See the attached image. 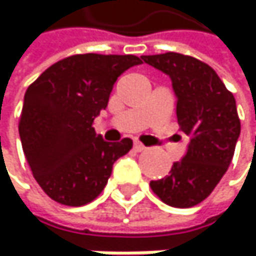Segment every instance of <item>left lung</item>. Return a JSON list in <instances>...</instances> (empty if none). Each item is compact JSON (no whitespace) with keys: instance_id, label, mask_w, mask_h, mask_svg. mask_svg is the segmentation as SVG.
<instances>
[{"instance_id":"1","label":"left lung","mask_w":256,"mask_h":256,"mask_svg":"<svg viewBox=\"0 0 256 256\" xmlns=\"http://www.w3.org/2000/svg\"><path fill=\"white\" fill-rule=\"evenodd\" d=\"M132 55H74L50 66L24 95L20 138L41 189L60 204L94 201L110 178L114 162L130 150L120 132L98 135L94 120L106 109L112 87Z\"/></svg>"}]
</instances>
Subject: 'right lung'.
Instances as JSON below:
<instances>
[{
  "label": "right lung",
  "mask_w": 256,
  "mask_h": 256,
  "mask_svg": "<svg viewBox=\"0 0 256 256\" xmlns=\"http://www.w3.org/2000/svg\"><path fill=\"white\" fill-rule=\"evenodd\" d=\"M142 60L170 76L180 130L188 135L186 155L150 188L172 208H192L210 195L232 162L241 132L235 98L210 66L192 56L170 52Z\"/></svg>",
  "instance_id": "1"
}]
</instances>
